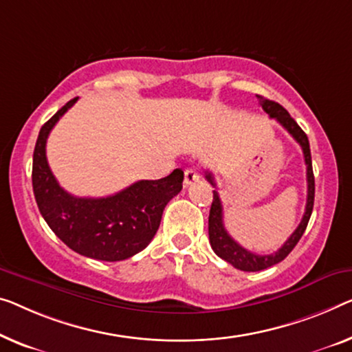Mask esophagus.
<instances>
[{
  "label": "esophagus",
  "instance_id": "34e87169",
  "mask_svg": "<svg viewBox=\"0 0 352 352\" xmlns=\"http://www.w3.org/2000/svg\"><path fill=\"white\" fill-rule=\"evenodd\" d=\"M199 178H201V174H199L196 167H190V169L185 170V182L183 183H185V186H190L194 182H197Z\"/></svg>",
  "mask_w": 352,
  "mask_h": 352
}]
</instances>
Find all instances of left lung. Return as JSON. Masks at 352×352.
Listing matches in <instances>:
<instances>
[{"instance_id": "obj_1", "label": "left lung", "mask_w": 352, "mask_h": 352, "mask_svg": "<svg viewBox=\"0 0 352 352\" xmlns=\"http://www.w3.org/2000/svg\"><path fill=\"white\" fill-rule=\"evenodd\" d=\"M259 98V102L262 109L265 110V113H269L270 118H275L278 123H280L283 128H285L287 133H289L294 139L297 140L298 145L302 146L303 158H305L307 164V183H308V194H307V207L305 213H303V218L300 224H298L297 229L291 234V237L286 240L285 245L281 246L280 250L275 251L274 254H256L251 253L242 245H239L235 240L228 234L226 228L223 224V206L221 199H219L218 191H213V202L212 207H210V214H208V239L210 245L217 256L229 262L230 265H234L235 269L243 270V272H259L264 269H269V267L278 264L283 259L286 258L287 254L294 250V246L298 243V240L305 232L307 224L310 221L311 212H313V204H314V175H313V166H311V151H310V142H308L307 134L303 133L300 126L296 123L287 110L280 106V104L275 101H270V99H265L262 96ZM207 180L212 183L213 186H217L214 183L213 175L207 172L206 174Z\"/></svg>"}]
</instances>
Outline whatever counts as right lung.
<instances>
[{"mask_svg":"<svg viewBox=\"0 0 352 352\" xmlns=\"http://www.w3.org/2000/svg\"><path fill=\"white\" fill-rule=\"evenodd\" d=\"M66 102L42 126L33 153V191L39 212L56 237L76 253L98 261H123L155 237L167 202L183 188V170L160 180H140L107 197H77L52 174L45 144L56 122L77 102Z\"/></svg>","mask_w":352,"mask_h":352,"instance_id":"right-lung-1","label":"right lung"}]
</instances>
